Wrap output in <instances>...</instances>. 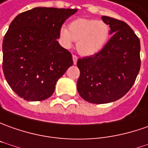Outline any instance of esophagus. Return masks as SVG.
Returning a JSON list of instances; mask_svg holds the SVG:
<instances>
[{
	"instance_id": "1",
	"label": "esophagus",
	"mask_w": 148,
	"mask_h": 148,
	"mask_svg": "<svg viewBox=\"0 0 148 148\" xmlns=\"http://www.w3.org/2000/svg\"><path fill=\"white\" fill-rule=\"evenodd\" d=\"M72 59H73V63H74V64H76L77 59H78L77 56H76V55H72Z\"/></svg>"
}]
</instances>
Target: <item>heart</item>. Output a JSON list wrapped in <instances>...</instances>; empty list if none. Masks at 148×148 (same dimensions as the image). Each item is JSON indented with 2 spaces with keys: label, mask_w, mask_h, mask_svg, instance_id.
Masks as SVG:
<instances>
[{
  "label": "heart",
  "mask_w": 148,
  "mask_h": 148,
  "mask_svg": "<svg viewBox=\"0 0 148 148\" xmlns=\"http://www.w3.org/2000/svg\"><path fill=\"white\" fill-rule=\"evenodd\" d=\"M110 27L102 20L79 18L72 21L68 29L62 27L59 38L62 46L70 49L76 41V49L83 56H92L99 53L108 42Z\"/></svg>",
  "instance_id": "b5f03b06"
}]
</instances>
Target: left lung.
Segmentation results:
<instances>
[{
	"label": "left lung",
	"mask_w": 148,
	"mask_h": 148,
	"mask_svg": "<svg viewBox=\"0 0 148 148\" xmlns=\"http://www.w3.org/2000/svg\"><path fill=\"white\" fill-rule=\"evenodd\" d=\"M110 27L111 39L99 53L79 58L76 88L83 99L96 104L122 98L130 90L140 69V40L123 21L102 16Z\"/></svg>",
	"instance_id": "8db88e82"
}]
</instances>
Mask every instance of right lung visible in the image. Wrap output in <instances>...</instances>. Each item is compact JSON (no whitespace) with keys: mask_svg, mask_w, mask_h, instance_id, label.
Listing matches in <instances>:
<instances>
[{"mask_svg":"<svg viewBox=\"0 0 148 148\" xmlns=\"http://www.w3.org/2000/svg\"><path fill=\"white\" fill-rule=\"evenodd\" d=\"M77 10L36 7L12 21L3 40V72L20 98H49L58 80L73 64L71 53L57 39L65 20Z\"/></svg>","mask_w":148,"mask_h":148,"instance_id":"obj_1","label":"right lung"}]
</instances>
